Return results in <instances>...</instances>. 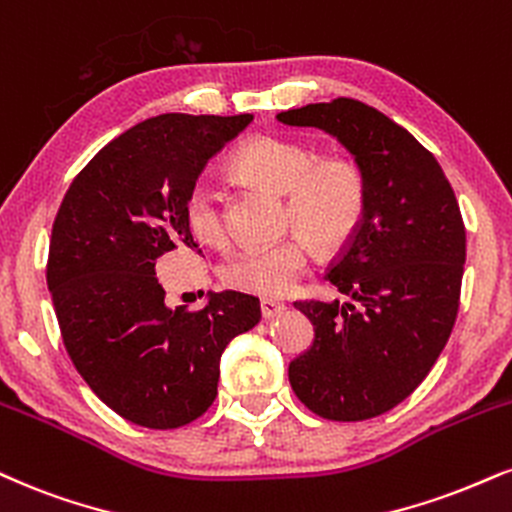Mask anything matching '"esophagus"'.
I'll return each mask as SVG.
<instances>
[{"instance_id": "obj_1", "label": "esophagus", "mask_w": 512, "mask_h": 512, "mask_svg": "<svg viewBox=\"0 0 512 512\" xmlns=\"http://www.w3.org/2000/svg\"><path fill=\"white\" fill-rule=\"evenodd\" d=\"M260 310H262V317H264V319H272V317L283 315V310H286V305L279 303V300L264 298L262 303H260Z\"/></svg>"}]
</instances>
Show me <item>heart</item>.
<instances>
[{
    "instance_id": "1",
    "label": "heart",
    "mask_w": 512,
    "mask_h": 512,
    "mask_svg": "<svg viewBox=\"0 0 512 512\" xmlns=\"http://www.w3.org/2000/svg\"><path fill=\"white\" fill-rule=\"evenodd\" d=\"M233 166L252 181L288 195V221L319 248L334 250L355 236L365 214V181L348 159L315 162L307 147L281 138H255L233 155ZM186 224L197 240L224 243L226 221L221 200L205 183L186 197ZM312 264L305 238L293 236L274 245L233 252L221 267V279L236 291L279 298L291 293Z\"/></svg>"
}]
</instances>
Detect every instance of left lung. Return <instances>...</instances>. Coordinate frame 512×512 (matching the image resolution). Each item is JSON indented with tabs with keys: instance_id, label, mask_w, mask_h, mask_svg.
<instances>
[{
	"instance_id": "8db88e82",
	"label": "left lung",
	"mask_w": 512,
	"mask_h": 512,
	"mask_svg": "<svg viewBox=\"0 0 512 512\" xmlns=\"http://www.w3.org/2000/svg\"><path fill=\"white\" fill-rule=\"evenodd\" d=\"M336 138L365 181V214L324 279L348 303H295L315 341L288 381L319 417L360 422L389 412L422 384L460 305L465 226L446 174L403 126L338 97L276 114Z\"/></svg>"
}]
</instances>
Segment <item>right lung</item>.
<instances>
[{"label": "right lung", "instance_id": "add662e5", "mask_svg": "<svg viewBox=\"0 0 512 512\" xmlns=\"http://www.w3.org/2000/svg\"><path fill=\"white\" fill-rule=\"evenodd\" d=\"M252 114H159L90 159L52 226L47 286L61 338L85 384L123 420L176 429L217 398L231 338L260 322V300L209 293L197 312L164 303L157 260L197 248L186 197Z\"/></svg>", "mask_w": 512, "mask_h": 512}]
</instances>
